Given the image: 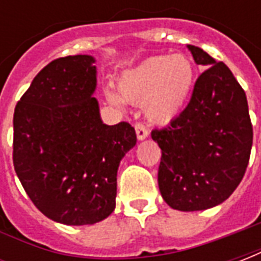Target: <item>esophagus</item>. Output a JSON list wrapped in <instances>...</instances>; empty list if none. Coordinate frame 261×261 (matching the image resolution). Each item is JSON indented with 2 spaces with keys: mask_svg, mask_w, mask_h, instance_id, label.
I'll return each instance as SVG.
<instances>
[{
  "mask_svg": "<svg viewBox=\"0 0 261 261\" xmlns=\"http://www.w3.org/2000/svg\"><path fill=\"white\" fill-rule=\"evenodd\" d=\"M136 133H137V138L138 140H144L148 137V128L142 123H136Z\"/></svg>",
  "mask_w": 261,
  "mask_h": 261,
  "instance_id": "34e87169",
  "label": "esophagus"
}]
</instances>
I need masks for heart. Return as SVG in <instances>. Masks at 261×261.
<instances>
[{"label":"heart","instance_id":"obj_1","mask_svg":"<svg viewBox=\"0 0 261 261\" xmlns=\"http://www.w3.org/2000/svg\"><path fill=\"white\" fill-rule=\"evenodd\" d=\"M194 82V67L183 54L155 56L136 68L125 71L119 81L124 100L142 103L144 113L155 123H166L185 106ZM109 102L123 105V99L108 91Z\"/></svg>","mask_w":261,"mask_h":261}]
</instances>
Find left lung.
Returning a JSON list of instances; mask_svg holds the SVG:
<instances>
[{
	"instance_id": "obj_1",
	"label": "left lung",
	"mask_w": 261,
	"mask_h": 261,
	"mask_svg": "<svg viewBox=\"0 0 261 261\" xmlns=\"http://www.w3.org/2000/svg\"><path fill=\"white\" fill-rule=\"evenodd\" d=\"M189 50L207 69L185 110L151 137L162 149L158 185L165 201L179 211H201L225 201L239 186L253 127L246 93L230 69L200 47Z\"/></svg>"
}]
</instances>
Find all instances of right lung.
Wrapping results in <instances>:
<instances>
[{"label":"right lung","instance_id":"obj_1","mask_svg":"<svg viewBox=\"0 0 261 261\" xmlns=\"http://www.w3.org/2000/svg\"><path fill=\"white\" fill-rule=\"evenodd\" d=\"M91 56L53 60L35 76L14 113V168L47 218L96 224L116 207L117 169L136 145L127 121L103 124Z\"/></svg>","mask_w":261,"mask_h":261}]
</instances>
